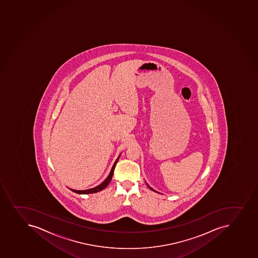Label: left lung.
I'll return each mask as SVG.
<instances>
[{
  "instance_id": "left-lung-1",
  "label": "left lung",
  "mask_w": 258,
  "mask_h": 258,
  "mask_svg": "<svg viewBox=\"0 0 258 258\" xmlns=\"http://www.w3.org/2000/svg\"><path fill=\"white\" fill-rule=\"evenodd\" d=\"M146 184H147L148 187H149V188H150V189H151V190H153V191L157 192L156 191V190H155V189H153L152 187H150V185H149V184H147V183H146Z\"/></svg>"
}]
</instances>
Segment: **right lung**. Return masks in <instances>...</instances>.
Wrapping results in <instances>:
<instances>
[{"label": "right lung", "mask_w": 258, "mask_h": 258, "mask_svg": "<svg viewBox=\"0 0 258 258\" xmlns=\"http://www.w3.org/2000/svg\"><path fill=\"white\" fill-rule=\"evenodd\" d=\"M120 156V155H119ZM119 156H118V159L116 160L115 162L113 164V167H112V169H111L110 173L108 174V176L106 178L105 180H103V182H102L100 184H98V186L94 187V188H91V189H84V190H77V189H71L72 191L75 192L77 194H93V193H96V192L101 191V190H103V189H105L107 185L109 184V182L111 181V179H112V177H113V170H114V168H115L116 164L118 162V159H119Z\"/></svg>", "instance_id": "obj_1"}]
</instances>
